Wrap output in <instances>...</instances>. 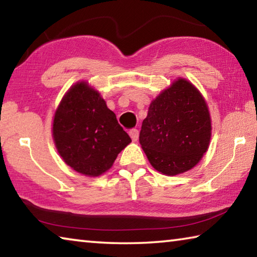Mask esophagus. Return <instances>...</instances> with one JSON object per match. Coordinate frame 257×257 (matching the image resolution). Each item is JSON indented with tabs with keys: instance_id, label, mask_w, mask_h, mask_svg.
I'll use <instances>...</instances> for the list:
<instances>
[{
	"instance_id": "1",
	"label": "esophagus",
	"mask_w": 257,
	"mask_h": 257,
	"mask_svg": "<svg viewBox=\"0 0 257 257\" xmlns=\"http://www.w3.org/2000/svg\"><path fill=\"white\" fill-rule=\"evenodd\" d=\"M129 135H130V137H132L133 141H134V142H136L137 139H138V137H139V132H138V129H136V128L130 129V130H129Z\"/></svg>"
}]
</instances>
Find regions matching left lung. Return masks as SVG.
Returning <instances> with one entry per match:
<instances>
[{
  "label": "left lung",
  "mask_w": 257,
  "mask_h": 257,
  "mask_svg": "<svg viewBox=\"0 0 257 257\" xmlns=\"http://www.w3.org/2000/svg\"><path fill=\"white\" fill-rule=\"evenodd\" d=\"M211 129L201 93L180 78L151 103L139 143L154 169L175 176L199 162L210 144Z\"/></svg>",
  "instance_id": "1"
}]
</instances>
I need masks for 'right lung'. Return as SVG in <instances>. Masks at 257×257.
<instances>
[{"mask_svg":"<svg viewBox=\"0 0 257 257\" xmlns=\"http://www.w3.org/2000/svg\"><path fill=\"white\" fill-rule=\"evenodd\" d=\"M53 138L64 162L90 177L107 171L132 142L99 93L86 82L72 86L61 101L54 115Z\"/></svg>","mask_w":257,"mask_h":257,"instance_id":"obj_1","label":"right lung"}]
</instances>
